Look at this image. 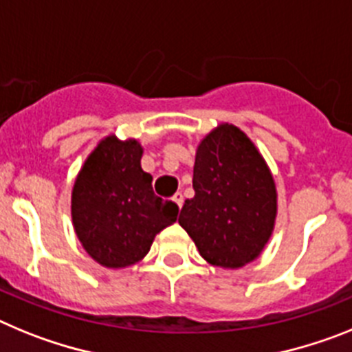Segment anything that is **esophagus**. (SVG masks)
I'll return each instance as SVG.
<instances>
[{
    "instance_id": "1",
    "label": "esophagus",
    "mask_w": 352,
    "mask_h": 352,
    "mask_svg": "<svg viewBox=\"0 0 352 352\" xmlns=\"http://www.w3.org/2000/svg\"><path fill=\"white\" fill-rule=\"evenodd\" d=\"M172 200L175 201L179 209H180V207H182V204H184V198H182V193H175V195H173Z\"/></svg>"
}]
</instances>
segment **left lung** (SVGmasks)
Segmentation results:
<instances>
[{"label":"left lung","mask_w":352,"mask_h":352,"mask_svg":"<svg viewBox=\"0 0 352 352\" xmlns=\"http://www.w3.org/2000/svg\"><path fill=\"white\" fill-rule=\"evenodd\" d=\"M195 197L184 201L179 225L209 264L239 269L261 255L276 221V184L252 140L219 124L195 155Z\"/></svg>","instance_id":"8db88e82"}]
</instances>
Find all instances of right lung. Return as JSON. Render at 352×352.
Returning <instances> with one entry per match:
<instances>
[{
	"label": "right lung",
	"mask_w": 352,
	"mask_h": 352,
	"mask_svg": "<svg viewBox=\"0 0 352 352\" xmlns=\"http://www.w3.org/2000/svg\"><path fill=\"white\" fill-rule=\"evenodd\" d=\"M138 140L109 134L97 143L72 188V225L79 243L100 265L120 269L140 262L154 237L175 223L179 207L155 197L142 170Z\"/></svg>",
	"instance_id": "1"
}]
</instances>
